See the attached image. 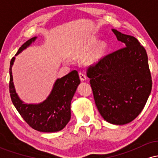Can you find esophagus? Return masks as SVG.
Returning <instances> with one entry per match:
<instances>
[{
    "mask_svg": "<svg viewBox=\"0 0 158 158\" xmlns=\"http://www.w3.org/2000/svg\"><path fill=\"white\" fill-rule=\"evenodd\" d=\"M79 78H80V79L81 81H86L87 80V77L84 73L80 72V73H79Z\"/></svg>",
    "mask_w": 158,
    "mask_h": 158,
    "instance_id": "esophagus-1",
    "label": "esophagus"
}]
</instances>
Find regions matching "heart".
<instances>
[{"mask_svg":"<svg viewBox=\"0 0 158 158\" xmlns=\"http://www.w3.org/2000/svg\"><path fill=\"white\" fill-rule=\"evenodd\" d=\"M97 39L96 38H92L82 43L81 45H79L78 48L76 49L74 51V55L77 57H81L84 56L93 47L97 44ZM107 50V44L105 41H99L97 43V45L94 47V48L90 53L88 54L86 58V61L89 64H94L96 63L99 62L101 59L104 57L106 55V52Z\"/></svg>","mask_w":158,"mask_h":158,"instance_id":"heart-1","label":"heart"}]
</instances>
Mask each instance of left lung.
Segmentation results:
<instances>
[{
  "label": "left lung",
  "instance_id": "left-lung-1",
  "mask_svg": "<svg viewBox=\"0 0 158 158\" xmlns=\"http://www.w3.org/2000/svg\"><path fill=\"white\" fill-rule=\"evenodd\" d=\"M112 31L125 48L90 66L87 76L103 119L125 125L141 113L151 94L152 81L145 48L133 36Z\"/></svg>",
  "mask_w": 158,
  "mask_h": 158
}]
</instances>
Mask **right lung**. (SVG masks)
Returning <instances> with one entry per match:
<instances>
[{"label":"right lung","instance_id":"right-lung-1","mask_svg":"<svg viewBox=\"0 0 158 158\" xmlns=\"http://www.w3.org/2000/svg\"><path fill=\"white\" fill-rule=\"evenodd\" d=\"M36 39L35 36L26 41L19 48L15 56L30 47ZM15 60V57L12 58L10 67V93L14 106L33 129L41 132H56L62 130L70 119V102L78 85L80 84L78 72L73 70L56 79L51 92L43 102L27 104L20 99L14 85L12 68Z\"/></svg>","mask_w":158,"mask_h":158}]
</instances>
